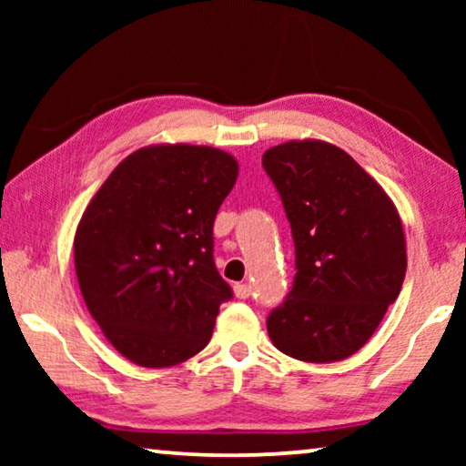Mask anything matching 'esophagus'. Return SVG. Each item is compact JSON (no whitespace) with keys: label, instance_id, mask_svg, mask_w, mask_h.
<instances>
[{"label":"esophagus","instance_id":"obj_1","mask_svg":"<svg viewBox=\"0 0 466 466\" xmlns=\"http://www.w3.org/2000/svg\"><path fill=\"white\" fill-rule=\"evenodd\" d=\"M235 297L238 299H248L252 295V289L248 284H235Z\"/></svg>","mask_w":466,"mask_h":466}]
</instances>
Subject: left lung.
<instances>
[{
  "label": "left lung",
  "mask_w": 466,
  "mask_h": 466,
  "mask_svg": "<svg viewBox=\"0 0 466 466\" xmlns=\"http://www.w3.org/2000/svg\"><path fill=\"white\" fill-rule=\"evenodd\" d=\"M295 239V282L267 318L279 352L348 359L371 339L407 269L403 222L386 190L337 146L292 139L263 155Z\"/></svg>",
  "instance_id": "1"
}]
</instances>
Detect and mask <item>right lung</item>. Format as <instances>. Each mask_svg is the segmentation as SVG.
Returning <instances> with one entry per match:
<instances>
[{"label":"right lung","instance_id":"add662e5","mask_svg":"<svg viewBox=\"0 0 466 466\" xmlns=\"http://www.w3.org/2000/svg\"><path fill=\"white\" fill-rule=\"evenodd\" d=\"M212 146L131 152L88 203L74 238L80 292L106 339L139 367L201 352L231 286L214 265V218L238 180Z\"/></svg>","mask_w":466,"mask_h":466}]
</instances>
